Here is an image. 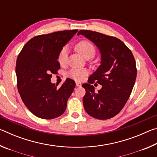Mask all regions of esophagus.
Masks as SVG:
<instances>
[{"instance_id":"esophagus-1","label":"esophagus","mask_w":157,"mask_h":157,"mask_svg":"<svg viewBox=\"0 0 157 157\" xmlns=\"http://www.w3.org/2000/svg\"><path fill=\"white\" fill-rule=\"evenodd\" d=\"M75 84H76V86H81V85H82V84L80 83V82H76Z\"/></svg>"}]
</instances>
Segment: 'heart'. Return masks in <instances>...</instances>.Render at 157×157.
Returning a JSON list of instances; mask_svg holds the SVG:
<instances>
[{"label": "heart", "mask_w": 157, "mask_h": 157, "mask_svg": "<svg viewBox=\"0 0 157 157\" xmlns=\"http://www.w3.org/2000/svg\"><path fill=\"white\" fill-rule=\"evenodd\" d=\"M75 49L76 52L86 59L93 58L96 52V49L91 42L87 40H82L75 45ZM67 59V48H62L57 56V61L61 65L64 64ZM87 71L85 69L73 68L68 72V76L77 81L82 80L86 75Z\"/></svg>", "instance_id": "heart-1"}]
</instances>
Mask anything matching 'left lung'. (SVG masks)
<instances>
[{
  "mask_svg": "<svg viewBox=\"0 0 157 157\" xmlns=\"http://www.w3.org/2000/svg\"><path fill=\"white\" fill-rule=\"evenodd\" d=\"M96 45L101 54V65L89 77L83 105L86 113L100 120L109 119L123 109L131 95L136 78V62L132 52L116 37L91 30H80ZM102 85L98 92L91 85L94 81Z\"/></svg>",
  "mask_w": 157,
  "mask_h": 157,
  "instance_id": "1",
  "label": "left lung"
}]
</instances>
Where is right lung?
<instances>
[{"label": "right lung", "instance_id": "obj_1", "mask_svg": "<svg viewBox=\"0 0 157 157\" xmlns=\"http://www.w3.org/2000/svg\"><path fill=\"white\" fill-rule=\"evenodd\" d=\"M78 30L58 31L32 38L18 55L16 73L17 88L23 103L34 115L53 119L64 113L67 101L75 86L67 78L59 88L50 82L60 64L57 56L61 49Z\"/></svg>", "mask_w": 157, "mask_h": 157}]
</instances>
